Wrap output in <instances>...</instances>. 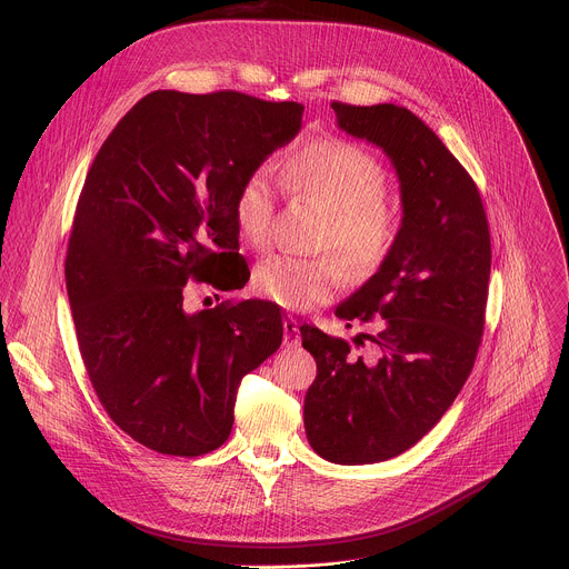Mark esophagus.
<instances>
[{"label": "esophagus", "mask_w": 569, "mask_h": 569, "mask_svg": "<svg viewBox=\"0 0 569 569\" xmlns=\"http://www.w3.org/2000/svg\"><path fill=\"white\" fill-rule=\"evenodd\" d=\"M301 345V336H299V321L295 317H288L283 321V347L288 349H297Z\"/></svg>", "instance_id": "1"}]
</instances>
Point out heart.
Wrapping results in <instances>:
<instances>
[{
    "instance_id": "heart-1",
    "label": "heart",
    "mask_w": 569,
    "mask_h": 569,
    "mask_svg": "<svg viewBox=\"0 0 569 569\" xmlns=\"http://www.w3.org/2000/svg\"><path fill=\"white\" fill-rule=\"evenodd\" d=\"M283 182L292 193L312 198L327 211L321 248H333L358 279L373 274L393 252L398 218L382 202L389 178L380 161L345 139L312 141L288 154ZM277 196L266 169L252 171L233 196V224L248 248L268 246ZM345 286L336 259H297L272 254L257 263L252 288L259 297L295 312L327 303Z\"/></svg>"
}]
</instances>
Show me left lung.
Instances as JSON below:
<instances>
[{
	"label": "left lung",
	"instance_id": "left-lung-1",
	"mask_svg": "<svg viewBox=\"0 0 569 569\" xmlns=\"http://www.w3.org/2000/svg\"><path fill=\"white\" fill-rule=\"evenodd\" d=\"M338 128L380 148L398 178L400 227L389 259L336 315L380 317L373 351L301 327L317 362L306 391L310 448L333 463L387 461L421 441L461 391L483 331L491 236L479 191L408 108L333 103ZM365 345V342H360Z\"/></svg>",
	"mask_w": 569,
	"mask_h": 569
}]
</instances>
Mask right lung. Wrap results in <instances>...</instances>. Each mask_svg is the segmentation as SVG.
Returning a JSON list of instances; mask_svg holds the SVG:
<instances>
[{
  "mask_svg": "<svg viewBox=\"0 0 569 569\" xmlns=\"http://www.w3.org/2000/svg\"><path fill=\"white\" fill-rule=\"evenodd\" d=\"M301 114L295 101L157 90L94 157L64 261L71 317L106 412L154 452L220 448L242 376L281 345L270 301L187 312L182 292L189 279L224 283L233 196L299 134Z\"/></svg>",
  "mask_w": 569,
  "mask_h": 569,
  "instance_id": "right-lung-1",
  "label": "right lung"
}]
</instances>
